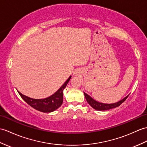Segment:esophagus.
Listing matches in <instances>:
<instances>
[{"mask_svg":"<svg viewBox=\"0 0 147 147\" xmlns=\"http://www.w3.org/2000/svg\"><path fill=\"white\" fill-rule=\"evenodd\" d=\"M79 73H80V71L76 70V71H75V72L74 73V75H75V76H77V75H78V74Z\"/></svg>","mask_w":147,"mask_h":147,"instance_id":"obj_1","label":"esophagus"}]
</instances>
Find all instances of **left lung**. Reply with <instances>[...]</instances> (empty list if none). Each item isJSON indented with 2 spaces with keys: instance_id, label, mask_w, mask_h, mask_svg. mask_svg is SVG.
I'll list each match as a JSON object with an SVG mask.
<instances>
[{
  "instance_id": "obj_1",
  "label": "left lung",
  "mask_w": 147,
  "mask_h": 147,
  "mask_svg": "<svg viewBox=\"0 0 147 147\" xmlns=\"http://www.w3.org/2000/svg\"><path fill=\"white\" fill-rule=\"evenodd\" d=\"M85 98H86V100L87 102L88 103L91 107L94 108V110H98V111H105V110H110V109L112 108H115L119 107L121 103H123V102L127 100V98H128V96L125 97L123 99H122L121 100L119 101L118 102H117V103H112V104H107V103H100V102H98L96 100H94L93 98H92L90 95H88V94L85 93L84 92Z\"/></svg>"
}]
</instances>
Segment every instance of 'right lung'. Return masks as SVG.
Masks as SVG:
<instances>
[{"label": "right lung", "mask_w": 147, "mask_h": 147, "mask_svg": "<svg viewBox=\"0 0 147 147\" xmlns=\"http://www.w3.org/2000/svg\"><path fill=\"white\" fill-rule=\"evenodd\" d=\"M71 76L65 81L61 88L56 93L51 96L44 99H33L27 97L18 91L20 96L26 103L36 110L43 113H50L56 110L59 108L63 101V91L69 81Z\"/></svg>", "instance_id": "right-lung-1"}]
</instances>
